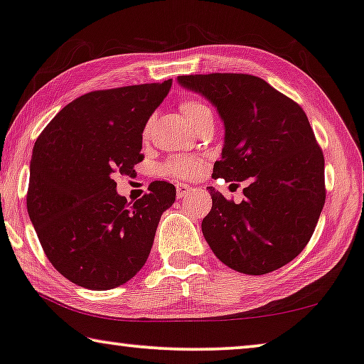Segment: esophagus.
<instances>
[{
    "instance_id": "obj_1",
    "label": "esophagus",
    "mask_w": 364,
    "mask_h": 364,
    "mask_svg": "<svg viewBox=\"0 0 364 364\" xmlns=\"http://www.w3.org/2000/svg\"><path fill=\"white\" fill-rule=\"evenodd\" d=\"M191 191H193V186H189V184H184V183L176 184V196L178 198H186Z\"/></svg>"
}]
</instances>
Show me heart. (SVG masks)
<instances>
[{"label": "heart", "mask_w": 364, "mask_h": 364, "mask_svg": "<svg viewBox=\"0 0 364 364\" xmlns=\"http://www.w3.org/2000/svg\"><path fill=\"white\" fill-rule=\"evenodd\" d=\"M180 109L191 126L198 124L200 117L210 112L209 106L204 105V102L199 100H184L180 105ZM150 129H151V121L145 124L144 132H142L144 139L149 137ZM200 170H203V160L196 159V156H171V159H168L164 165V171L166 175L175 176V178H183V180H189V178L198 176Z\"/></svg>", "instance_id": "b5f03b06"}]
</instances>
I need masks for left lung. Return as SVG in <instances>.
<instances>
[{
  "label": "left lung",
  "mask_w": 364,
  "mask_h": 364,
  "mask_svg": "<svg viewBox=\"0 0 364 364\" xmlns=\"http://www.w3.org/2000/svg\"><path fill=\"white\" fill-rule=\"evenodd\" d=\"M178 83L208 97L224 121V149L213 176L247 181L238 204L209 186L205 242L240 273L284 267L306 248L325 204L323 154L306 112L253 75H181Z\"/></svg>",
  "instance_id": "1"
}]
</instances>
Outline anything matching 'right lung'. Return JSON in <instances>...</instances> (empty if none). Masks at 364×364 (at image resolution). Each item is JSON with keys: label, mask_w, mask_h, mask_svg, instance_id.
Segmentation results:
<instances>
[{"label": "right lung", "mask_w": 364, "mask_h": 364, "mask_svg": "<svg viewBox=\"0 0 364 364\" xmlns=\"http://www.w3.org/2000/svg\"><path fill=\"white\" fill-rule=\"evenodd\" d=\"M170 88L166 80L91 91L68 102L36 140L27 213L48 262L75 284L114 289L147 262L176 189L154 181L132 204L112 178L144 160V127Z\"/></svg>", "instance_id": "obj_1"}]
</instances>
